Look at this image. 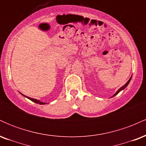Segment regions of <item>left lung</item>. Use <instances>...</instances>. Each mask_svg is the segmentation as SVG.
<instances>
[{
  "instance_id": "obj_1",
  "label": "left lung",
  "mask_w": 146,
  "mask_h": 146,
  "mask_svg": "<svg viewBox=\"0 0 146 146\" xmlns=\"http://www.w3.org/2000/svg\"><path fill=\"white\" fill-rule=\"evenodd\" d=\"M131 79H132V76H131V77H130V79H129V80H128V82H126V83H125V84H124V85H123V86H121V88H119V89H118V90H117V91L116 92V93H115V94H114V95H113V96H112V97H111V98H113V97H115V95H117V94H118V93H119V92H120V91H121V90H123V89H125V88H126V87H127V86H128V85L129 84V83H130V80H131Z\"/></svg>"
}]
</instances>
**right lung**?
Listing matches in <instances>:
<instances>
[{"mask_svg": "<svg viewBox=\"0 0 146 146\" xmlns=\"http://www.w3.org/2000/svg\"><path fill=\"white\" fill-rule=\"evenodd\" d=\"M21 94L22 95H23V96H24V97H25V98L29 99V100H31V101L35 102V103H36V104H38L43 105V104H47V103H44V102H42L40 101V100H36V99H33V98H29V97H27V96H25V95H24L23 94H22V93H21Z\"/></svg>", "mask_w": 146, "mask_h": 146, "instance_id": "1", "label": "right lung"}]
</instances>
